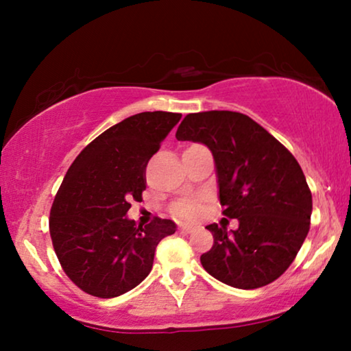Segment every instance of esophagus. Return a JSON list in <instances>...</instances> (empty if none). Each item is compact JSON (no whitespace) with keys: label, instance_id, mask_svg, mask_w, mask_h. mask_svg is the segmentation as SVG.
Returning a JSON list of instances; mask_svg holds the SVG:
<instances>
[{"label":"esophagus","instance_id":"34e87169","mask_svg":"<svg viewBox=\"0 0 351 351\" xmlns=\"http://www.w3.org/2000/svg\"><path fill=\"white\" fill-rule=\"evenodd\" d=\"M179 230H180V233L189 234V233H193L195 232V227H191V225H186V223H182L180 227H179Z\"/></svg>","mask_w":351,"mask_h":351}]
</instances>
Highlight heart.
<instances>
[{"instance_id": "b5f03b06", "label": "heart", "mask_w": 351, "mask_h": 351, "mask_svg": "<svg viewBox=\"0 0 351 351\" xmlns=\"http://www.w3.org/2000/svg\"><path fill=\"white\" fill-rule=\"evenodd\" d=\"M198 213V203L193 199H182L174 204V214L182 219H193Z\"/></svg>"}]
</instances>
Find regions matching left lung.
Here are the masks:
<instances>
[{
	"label": "left lung",
	"mask_w": 351,
	"mask_h": 351,
	"mask_svg": "<svg viewBox=\"0 0 351 351\" xmlns=\"http://www.w3.org/2000/svg\"><path fill=\"white\" fill-rule=\"evenodd\" d=\"M177 141L210 150L223 214L238 219L214 237L201 265L215 280L238 289H257L285 273L310 230L313 203L302 167L291 152L247 114L227 110L190 113Z\"/></svg>",
	"instance_id": "8db88e82"
}]
</instances>
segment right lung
<instances>
[{"label": "right lung", "instance_id": "1", "mask_svg": "<svg viewBox=\"0 0 351 351\" xmlns=\"http://www.w3.org/2000/svg\"><path fill=\"white\" fill-rule=\"evenodd\" d=\"M180 118L132 114L94 138L66 171L49 232L66 276L88 294L112 299L134 289L152 271L158 243L176 233L169 219L137 227L126 214L147 189L148 161Z\"/></svg>", "mask_w": 351, "mask_h": 351}]
</instances>
